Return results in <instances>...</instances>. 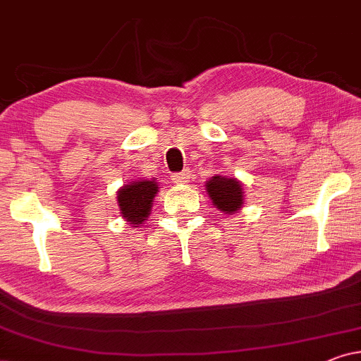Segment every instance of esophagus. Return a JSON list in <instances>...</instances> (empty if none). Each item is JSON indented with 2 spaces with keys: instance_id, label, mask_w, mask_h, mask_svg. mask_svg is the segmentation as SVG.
Returning <instances> with one entry per match:
<instances>
[{
  "instance_id": "1",
  "label": "esophagus",
  "mask_w": 361,
  "mask_h": 361,
  "mask_svg": "<svg viewBox=\"0 0 361 361\" xmlns=\"http://www.w3.org/2000/svg\"><path fill=\"white\" fill-rule=\"evenodd\" d=\"M189 179H190L189 171L180 172V174H174V176H172V182H174V184H177V185H184V184H187V182H189Z\"/></svg>"
}]
</instances>
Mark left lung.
Instances as JSON below:
<instances>
[{
  "mask_svg": "<svg viewBox=\"0 0 361 361\" xmlns=\"http://www.w3.org/2000/svg\"><path fill=\"white\" fill-rule=\"evenodd\" d=\"M205 190L216 210L224 215H233L243 209L245 190L243 184L235 177L214 176L205 182Z\"/></svg>",
  "mask_w": 361,
  "mask_h": 361,
  "instance_id": "1",
  "label": "left lung"
}]
</instances>
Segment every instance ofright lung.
<instances>
[{
  "instance_id": "1",
  "label": "right lung",
  "mask_w": 361,
  "mask_h": 361,
  "mask_svg": "<svg viewBox=\"0 0 361 361\" xmlns=\"http://www.w3.org/2000/svg\"><path fill=\"white\" fill-rule=\"evenodd\" d=\"M159 185L156 179L131 180L120 187L116 192V204L120 209V215L131 226H142L151 214L152 200Z\"/></svg>"
}]
</instances>
